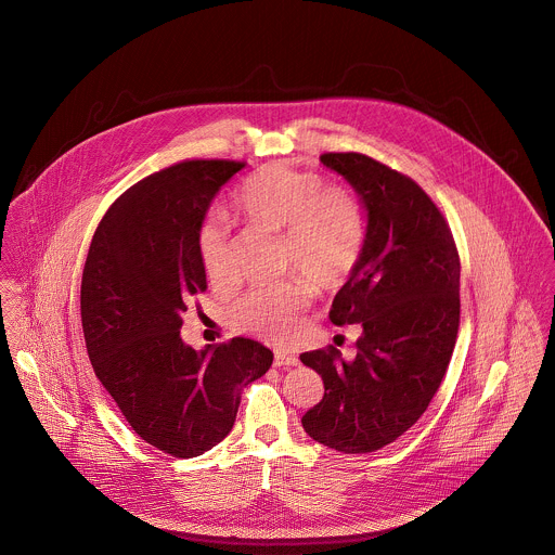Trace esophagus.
Here are the masks:
<instances>
[{
  "instance_id": "obj_1",
  "label": "esophagus",
  "mask_w": 555,
  "mask_h": 555,
  "mask_svg": "<svg viewBox=\"0 0 555 555\" xmlns=\"http://www.w3.org/2000/svg\"><path fill=\"white\" fill-rule=\"evenodd\" d=\"M299 358L288 353V351H278L275 353V366H297Z\"/></svg>"
}]
</instances>
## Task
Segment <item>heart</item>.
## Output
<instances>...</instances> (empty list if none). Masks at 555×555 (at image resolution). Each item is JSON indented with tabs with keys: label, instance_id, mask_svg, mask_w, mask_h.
Masks as SVG:
<instances>
[{
	"label": "heart",
	"instance_id": "b5f03b06",
	"mask_svg": "<svg viewBox=\"0 0 555 555\" xmlns=\"http://www.w3.org/2000/svg\"><path fill=\"white\" fill-rule=\"evenodd\" d=\"M234 208L247 223L282 232V269L299 275L247 291L234 306V321L247 334L288 340L310 306L307 287L336 291L356 273L366 241L362 204L351 189L325 183L317 172L269 164L236 189ZM195 245L206 278L215 286L228 284L232 260L225 225L206 219Z\"/></svg>",
	"mask_w": 555,
	"mask_h": 555
}]
</instances>
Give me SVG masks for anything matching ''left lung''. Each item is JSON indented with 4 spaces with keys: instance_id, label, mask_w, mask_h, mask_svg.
Wrapping results in <instances>:
<instances>
[{
    "instance_id": "left-lung-1",
    "label": "left lung",
    "mask_w": 555,
    "mask_h": 555,
    "mask_svg": "<svg viewBox=\"0 0 555 555\" xmlns=\"http://www.w3.org/2000/svg\"><path fill=\"white\" fill-rule=\"evenodd\" d=\"M366 210L362 260L338 291L330 321L360 325L358 356L334 347L301 362L323 376L325 393L301 424L338 452L380 450L409 430L437 393L461 319V260L452 230L413 179L362 153H325Z\"/></svg>"
}]
</instances>
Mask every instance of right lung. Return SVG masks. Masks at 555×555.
<instances>
[{
    "label": "right lung",
    "mask_w": 555,
    "mask_h": 555,
    "mask_svg": "<svg viewBox=\"0 0 555 555\" xmlns=\"http://www.w3.org/2000/svg\"><path fill=\"white\" fill-rule=\"evenodd\" d=\"M245 164L191 159L127 189L101 219L81 278V327L94 374L131 428L157 450L191 459L236 420L241 391L273 364L256 340L195 351L183 314L206 273L197 228Z\"/></svg>",
    "instance_id": "add662e5"
}]
</instances>
